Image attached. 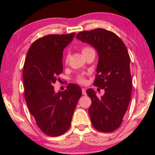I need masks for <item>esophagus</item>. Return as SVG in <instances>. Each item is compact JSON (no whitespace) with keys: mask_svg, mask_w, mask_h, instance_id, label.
Masks as SVG:
<instances>
[{"mask_svg":"<svg viewBox=\"0 0 155 155\" xmlns=\"http://www.w3.org/2000/svg\"><path fill=\"white\" fill-rule=\"evenodd\" d=\"M81 91H82V95H86V89L85 88H82L81 89Z\"/></svg>","mask_w":155,"mask_h":155,"instance_id":"obj_1","label":"esophagus"}]
</instances>
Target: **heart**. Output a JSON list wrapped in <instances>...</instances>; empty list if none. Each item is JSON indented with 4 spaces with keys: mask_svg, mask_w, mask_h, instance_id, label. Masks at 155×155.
<instances>
[{
    "mask_svg": "<svg viewBox=\"0 0 155 155\" xmlns=\"http://www.w3.org/2000/svg\"><path fill=\"white\" fill-rule=\"evenodd\" d=\"M91 49V48L85 47V48H84V49H83L82 51H86V50H88V49ZM68 58H69V55H67L66 58H65V62H66V63H68ZM77 80H78V81H79V83L84 84V83L85 82V80H84V77H82V76H79V77L78 78Z\"/></svg>",
    "mask_w": 155,
    "mask_h": 155,
    "instance_id": "obj_1",
    "label": "heart"
}]
</instances>
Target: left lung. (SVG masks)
I'll return each instance as SVG.
<instances>
[{"mask_svg": "<svg viewBox=\"0 0 155 155\" xmlns=\"http://www.w3.org/2000/svg\"><path fill=\"white\" fill-rule=\"evenodd\" d=\"M76 38L93 47L98 54L94 85L104 89L98 97L92 89L87 90L91 98L89 115L97 130L109 133L121 125L129 106L132 90L130 56L124 42L115 33L97 28L80 32Z\"/></svg>", "mask_w": 155, "mask_h": 155, "instance_id": "1", "label": "left lung"}]
</instances>
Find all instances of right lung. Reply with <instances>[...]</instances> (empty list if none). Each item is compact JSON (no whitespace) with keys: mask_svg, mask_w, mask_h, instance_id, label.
Instances as JSON below:
<instances>
[{"mask_svg":"<svg viewBox=\"0 0 155 155\" xmlns=\"http://www.w3.org/2000/svg\"><path fill=\"white\" fill-rule=\"evenodd\" d=\"M76 33L48 35L30 47L23 68L25 98L38 127L49 136H59L69 129L81 89L70 84L55 92L53 84L63 72V51Z\"/></svg>","mask_w":155,"mask_h":155,"instance_id":"right-lung-1","label":"right lung"}]
</instances>
